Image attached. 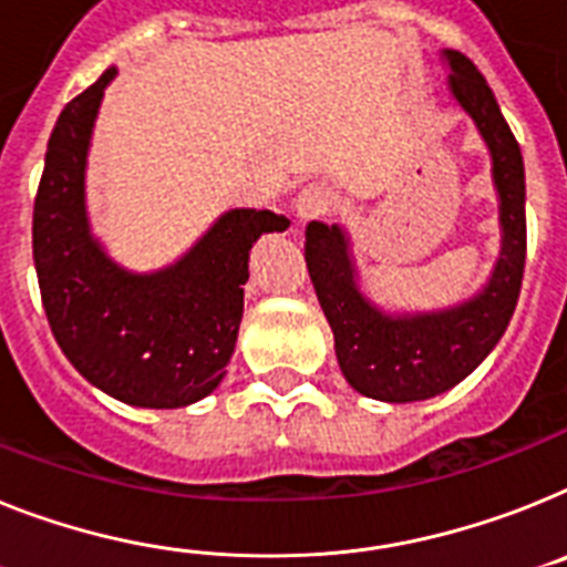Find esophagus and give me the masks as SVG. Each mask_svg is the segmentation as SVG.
I'll list each match as a JSON object with an SVG mask.
<instances>
[{
  "label": "esophagus",
  "instance_id": "obj_1",
  "mask_svg": "<svg viewBox=\"0 0 567 567\" xmlns=\"http://www.w3.org/2000/svg\"><path fill=\"white\" fill-rule=\"evenodd\" d=\"M331 207V193L320 184H308L302 193L293 198V216L306 225V221H313V218H320L322 213Z\"/></svg>",
  "mask_w": 567,
  "mask_h": 567
}]
</instances>
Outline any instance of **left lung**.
Returning a JSON list of instances; mask_svg holds the SVG:
<instances>
[{
  "label": "left lung",
  "mask_w": 567,
  "mask_h": 567,
  "mask_svg": "<svg viewBox=\"0 0 567 567\" xmlns=\"http://www.w3.org/2000/svg\"><path fill=\"white\" fill-rule=\"evenodd\" d=\"M450 92L482 132L493 158L502 254L489 282L473 299L444 311L386 313L357 288L349 236L340 225L311 221L306 261L322 313L334 331L337 363L351 386L386 403L426 401L453 389L502 340L516 311L527 250L525 161L496 94L458 51H444Z\"/></svg>",
  "instance_id": "8db88e82"
}]
</instances>
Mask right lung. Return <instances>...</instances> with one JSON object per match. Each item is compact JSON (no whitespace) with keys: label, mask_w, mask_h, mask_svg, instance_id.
<instances>
[{"label":"right lung","mask_w":567,"mask_h":567,"mask_svg":"<svg viewBox=\"0 0 567 567\" xmlns=\"http://www.w3.org/2000/svg\"><path fill=\"white\" fill-rule=\"evenodd\" d=\"M114 74L106 69L71 100L51 132L33 202L42 306L69 363L100 392L130 406H189L221 383L236 349L250 247L291 221L270 210H230L155 274L109 259L85 216V155Z\"/></svg>","instance_id":"right-lung-1"}]
</instances>
